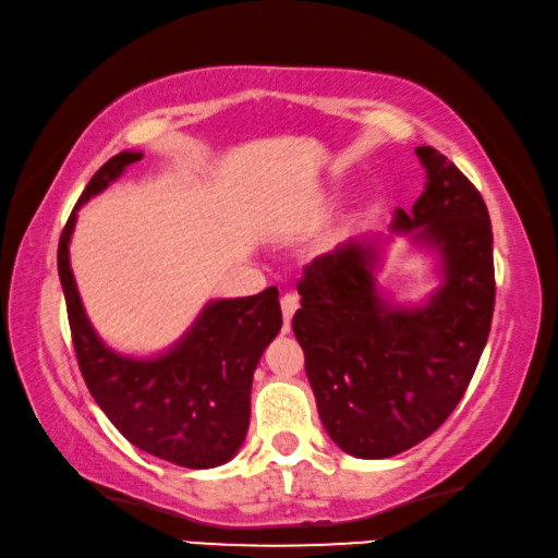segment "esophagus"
<instances>
[{
  "mask_svg": "<svg viewBox=\"0 0 558 558\" xmlns=\"http://www.w3.org/2000/svg\"><path fill=\"white\" fill-rule=\"evenodd\" d=\"M300 307V300L293 293H286L280 298V311H282V332L290 330V320H293L295 311Z\"/></svg>",
  "mask_w": 558,
  "mask_h": 558,
  "instance_id": "esophagus-1",
  "label": "esophagus"
}]
</instances>
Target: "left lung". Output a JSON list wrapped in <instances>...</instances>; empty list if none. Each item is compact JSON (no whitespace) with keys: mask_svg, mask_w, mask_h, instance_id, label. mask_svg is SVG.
Here are the masks:
<instances>
[{"mask_svg":"<svg viewBox=\"0 0 558 558\" xmlns=\"http://www.w3.org/2000/svg\"><path fill=\"white\" fill-rule=\"evenodd\" d=\"M427 171L412 214L392 233L435 247L441 286L422 307L377 295L373 238L320 255L298 282L293 330L317 412L342 452L395 457L441 427L464 397L494 313L492 220L482 193L437 148L420 146Z\"/></svg>","mask_w":558,"mask_h":558,"instance_id":"left-lung-1","label":"left lung"}]
</instances>
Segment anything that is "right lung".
Listing matches in <instances>:
<instances>
[{
  "instance_id": "right-lung-1",
  "label": "right lung",
  "mask_w": 558,
  "mask_h": 558,
  "mask_svg": "<svg viewBox=\"0 0 558 558\" xmlns=\"http://www.w3.org/2000/svg\"><path fill=\"white\" fill-rule=\"evenodd\" d=\"M144 158L123 151L106 161L82 193L59 238V280L69 327L88 392L131 445L163 462L210 470L243 445L251 422L253 373L282 325L278 288L208 303L166 355L136 360L106 348L88 323L69 265L76 210L123 168Z\"/></svg>"
}]
</instances>
